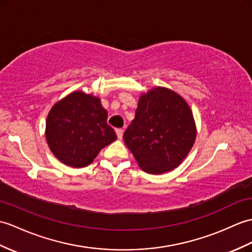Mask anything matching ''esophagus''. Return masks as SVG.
I'll list each match as a JSON object with an SVG mask.
<instances>
[{"label": "esophagus", "mask_w": 252, "mask_h": 252, "mask_svg": "<svg viewBox=\"0 0 252 252\" xmlns=\"http://www.w3.org/2000/svg\"><path fill=\"white\" fill-rule=\"evenodd\" d=\"M116 133H117V136H118V138L122 139V136H124V130H122V128H117Z\"/></svg>", "instance_id": "34e87169"}]
</instances>
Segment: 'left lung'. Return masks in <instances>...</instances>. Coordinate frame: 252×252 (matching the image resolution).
<instances>
[{"instance_id":"1","label":"left lung","mask_w":252,"mask_h":252,"mask_svg":"<svg viewBox=\"0 0 252 252\" xmlns=\"http://www.w3.org/2000/svg\"><path fill=\"white\" fill-rule=\"evenodd\" d=\"M195 136L189 105L176 92L156 87L140 95L124 139L143 171L163 174L183 162Z\"/></svg>"}]
</instances>
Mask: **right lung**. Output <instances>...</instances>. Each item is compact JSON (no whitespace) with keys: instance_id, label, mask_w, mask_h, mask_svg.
I'll return each instance as SVG.
<instances>
[{"instance_id":"add662e5","label":"right lung","mask_w":252,"mask_h":252,"mask_svg":"<svg viewBox=\"0 0 252 252\" xmlns=\"http://www.w3.org/2000/svg\"><path fill=\"white\" fill-rule=\"evenodd\" d=\"M106 121L107 112L101 99L83 91L72 92L50 109L46 121L47 144L64 164L85 167L117 139Z\"/></svg>"}]
</instances>
